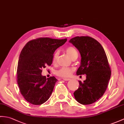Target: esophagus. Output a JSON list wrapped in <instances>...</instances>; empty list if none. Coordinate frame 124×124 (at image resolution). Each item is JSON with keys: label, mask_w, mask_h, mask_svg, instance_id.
<instances>
[{"label": "esophagus", "mask_w": 124, "mask_h": 124, "mask_svg": "<svg viewBox=\"0 0 124 124\" xmlns=\"http://www.w3.org/2000/svg\"><path fill=\"white\" fill-rule=\"evenodd\" d=\"M63 80H64V81H69V80H70L71 79L69 78H63Z\"/></svg>", "instance_id": "obj_1"}]
</instances>
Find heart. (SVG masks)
Instances as JSON below:
<instances>
[{"label": "heart", "mask_w": 124, "mask_h": 124, "mask_svg": "<svg viewBox=\"0 0 124 124\" xmlns=\"http://www.w3.org/2000/svg\"><path fill=\"white\" fill-rule=\"evenodd\" d=\"M66 53L67 55L72 59L74 57L78 56V52L76 49L73 46H69L65 50ZM58 57V52H56L54 55L53 58V63H55ZM73 71V69L69 68H62L59 70H57L55 72V74L57 76L63 78H68L70 77Z\"/></svg>", "instance_id": "1"}]
</instances>
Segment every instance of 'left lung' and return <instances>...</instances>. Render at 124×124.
Segmentation results:
<instances>
[{
	"instance_id": "obj_1",
	"label": "left lung",
	"mask_w": 124,
	"mask_h": 124,
	"mask_svg": "<svg viewBox=\"0 0 124 124\" xmlns=\"http://www.w3.org/2000/svg\"><path fill=\"white\" fill-rule=\"evenodd\" d=\"M69 42L78 50L81 55L77 75L86 76L83 83L79 81V88L73 93L74 98L81 104H91L103 96L110 78L107 55L101 45L89 36H77Z\"/></svg>"
}]
</instances>
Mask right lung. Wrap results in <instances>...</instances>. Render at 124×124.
Returning <instances> with one entry per match:
<instances>
[{
  "instance_id": "obj_1",
  "label": "right lung",
  "mask_w": 124,
  "mask_h": 124,
  "mask_svg": "<svg viewBox=\"0 0 124 124\" xmlns=\"http://www.w3.org/2000/svg\"><path fill=\"white\" fill-rule=\"evenodd\" d=\"M67 41L43 37L30 41L22 49L17 65V83L28 102L41 105L50 97L57 80L54 77L46 78L42 75V69L52 64L54 52Z\"/></svg>"
}]
</instances>
